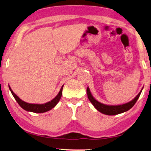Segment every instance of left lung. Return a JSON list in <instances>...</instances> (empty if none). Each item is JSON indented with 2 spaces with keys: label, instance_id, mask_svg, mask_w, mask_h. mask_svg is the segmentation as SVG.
<instances>
[{
  "label": "left lung",
  "instance_id": "left-lung-1",
  "mask_svg": "<svg viewBox=\"0 0 151 151\" xmlns=\"http://www.w3.org/2000/svg\"><path fill=\"white\" fill-rule=\"evenodd\" d=\"M142 90L139 92L137 95L136 96V97L134 99H132L131 101L128 102V103L122 104V105L119 106H108L105 105L100 102L97 101L92 96V94L90 93L89 88H87V94L88 99L90 100V101L91 102L92 105L94 106V108H96L98 111H99L101 113L108 114V115H115V114H118L122 112H124L126 111H128V110H130L132 106L134 105V104L136 103V101H137L138 98L139 97L140 94Z\"/></svg>",
  "mask_w": 151,
  "mask_h": 151
}]
</instances>
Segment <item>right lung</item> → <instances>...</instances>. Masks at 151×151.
<instances>
[{"label":"right lung","instance_id":"obj_1","mask_svg":"<svg viewBox=\"0 0 151 151\" xmlns=\"http://www.w3.org/2000/svg\"><path fill=\"white\" fill-rule=\"evenodd\" d=\"M63 87V86L61 87L59 94H57L56 97L54 98V99L51 100L50 101L47 102V103L43 104H33L26 103V102L22 101V100L20 99L17 94L14 93V92L12 90L10 86H9V88L10 91L12 92V95L14 96V99H16V101H17V103L19 104V106H21L23 109H24L25 110H27V111L36 112V113H42V112L49 111V110H51L52 108H53L58 104V102L59 101V100L61 97Z\"/></svg>","mask_w":151,"mask_h":151}]
</instances>
